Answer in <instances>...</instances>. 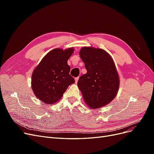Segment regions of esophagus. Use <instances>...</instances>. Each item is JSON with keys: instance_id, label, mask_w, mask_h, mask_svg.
Here are the masks:
<instances>
[{"instance_id": "34e87169", "label": "esophagus", "mask_w": 154, "mask_h": 154, "mask_svg": "<svg viewBox=\"0 0 154 154\" xmlns=\"http://www.w3.org/2000/svg\"><path fill=\"white\" fill-rule=\"evenodd\" d=\"M78 80H79V77H76V78H75V82H76V83H77V82H78Z\"/></svg>"}]
</instances>
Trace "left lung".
Returning <instances> with one entry per match:
<instances>
[{
  "mask_svg": "<svg viewBox=\"0 0 154 154\" xmlns=\"http://www.w3.org/2000/svg\"><path fill=\"white\" fill-rule=\"evenodd\" d=\"M80 56L87 73L81 76L78 87L85 103L91 109L106 105L117 95L119 78L115 63L103 49L83 47Z\"/></svg>",
  "mask_w": 154,
  "mask_h": 154,
  "instance_id": "8db88e82",
  "label": "left lung"
}]
</instances>
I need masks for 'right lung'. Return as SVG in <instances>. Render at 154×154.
<instances>
[{
	"mask_svg": "<svg viewBox=\"0 0 154 154\" xmlns=\"http://www.w3.org/2000/svg\"><path fill=\"white\" fill-rule=\"evenodd\" d=\"M74 48L54 49L46 54L34 69L31 87L37 98L46 104H53L61 99L67 87L75 80L70 75L67 60Z\"/></svg>",
	"mask_w": 154,
	"mask_h": 154,
	"instance_id": "1",
	"label": "right lung"
}]
</instances>
